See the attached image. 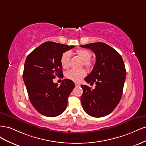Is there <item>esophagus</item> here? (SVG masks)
<instances>
[{"label": "esophagus", "instance_id": "1", "mask_svg": "<svg viewBox=\"0 0 146 146\" xmlns=\"http://www.w3.org/2000/svg\"><path fill=\"white\" fill-rule=\"evenodd\" d=\"M75 85H76V87H80V85L78 83H75Z\"/></svg>", "mask_w": 146, "mask_h": 146}]
</instances>
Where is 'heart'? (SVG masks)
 <instances>
[{
  "label": "heart",
  "mask_w": 146,
  "mask_h": 146,
  "mask_svg": "<svg viewBox=\"0 0 146 146\" xmlns=\"http://www.w3.org/2000/svg\"><path fill=\"white\" fill-rule=\"evenodd\" d=\"M77 54L84 61L83 64L87 68L92 66V62L90 61L91 58V54L90 51L85 49H80L77 51ZM71 53L70 51L64 52L61 56L60 62L62 67L64 69L68 68L69 65V61ZM86 75V72L85 70H75L70 69L66 73V77L74 82H79L81 79Z\"/></svg>",
  "instance_id": "heart-1"
}]
</instances>
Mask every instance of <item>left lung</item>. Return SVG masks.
I'll return each mask as SVG.
<instances>
[{
	"mask_svg": "<svg viewBox=\"0 0 146 146\" xmlns=\"http://www.w3.org/2000/svg\"><path fill=\"white\" fill-rule=\"evenodd\" d=\"M80 47L90 48L94 52L96 60L93 69L85 78L88 83H96L95 89L81 85L83 108L92 117L105 116L115 109L121 99L126 77L123 61L115 49L104 42Z\"/></svg>",
	"mask_w": 146,
	"mask_h": 146,
	"instance_id": "1",
	"label": "left lung"
}]
</instances>
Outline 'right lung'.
I'll list each match as a JSON object with an SVG mask.
<instances>
[{"instance_id":"right-lung-1","label":"right lung","mask_w":146,"mask_h":146,"mask_svg":"<svg viewBox=\"0 0 146 146\" xmlns=\"http://www.w3.org/2000/svg\"><path fill=\"white\" fill-rule=\"evenodd\" d=\"M74 46L48 41L42 44L27 56L24 64L23 80L29 99L39 113L55 117L63 113L68 98L75 87L69 79H64L58 86L53 82L63 76L61 56Z\"/></svg>"}]
</instances>
